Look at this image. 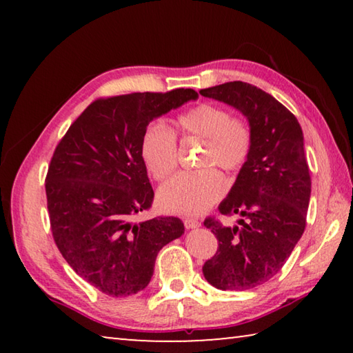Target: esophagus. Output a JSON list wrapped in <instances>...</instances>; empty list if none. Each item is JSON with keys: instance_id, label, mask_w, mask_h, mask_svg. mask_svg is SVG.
Segmentation results:
<instances>
[{"instance_id": "esophagus-1", "label": "esophagus", "mask_w": 353, "mask_h": 353, "mask_svg": "<svg viewBox=\"0 0 353 353\" xmlns=\"http://www.w3.org/2000/svg\"><path fill=\"white\" fill-rule=\"evenodd\" d=\"M183 225L187 227V229H198V227H201V221L194 219V218H185Z\"/></svg>"}]
</instances>
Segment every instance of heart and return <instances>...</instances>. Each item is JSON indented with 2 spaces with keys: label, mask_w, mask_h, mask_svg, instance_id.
<instances>
[{
  "label": "heart",
  "mask_w": 353,
  "mask_h": 353,
  "mask_svg": "<svg viewBox=\"0 0 353 353\" xmlns=\"http://www.w3.org/2000/svg\"><path fill=\"white\" fill-rule=\"evenodd\" d=\"M176 132L204 141L199 163L238 171L252 151V130L241 118L230 117L214 104H199L181 113ZM140 154L155 181H165L177 166V140L172 130L160 123L145 129ZM225 193V181L214 168L183 171L165 183L159 193V204L168 213L199 214L208 210Z\"/></svg>",
  "instance_id": "heart-1"
}]
</instances>
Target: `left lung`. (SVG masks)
<instances>
[{
  "mask_svg": "<svg viewBox=\"0 0 353 353\" xmlns=\"http://www.w3.org/2000/svg\"><path fill=\"white\" fill-rule=\"evenodd\" d=\"M199 93L235 107L252 130L248 162L218 207L221 214H240L238 225L204 221L218 250L202 272L218 290H250L282 270L305 230L312 179L303 134L283 104L252 83L225 82Z\"/></svg>",
  "mask_w": 353,
  "mask_h": 353,
  "instance_id": "8db88e82",
  "label": "left lung"
}]
</instances>
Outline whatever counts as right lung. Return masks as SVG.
I'll return each mask as SVG.
<instances>
[{
	"label": "right lung",
	"mask_w": 353,
	"mask_h": 353,
	"mask_svg": "<svg viewBox=\"0 0 353 353\" xmlns=\"http://www.w3.org/2000/svg\"><path fill=\"white\" fill-rule=\"evenodd\" d=\"M191 99H198L191 88L99 98L52 154L45 181L52 238L77 276L107 296L145 290L160 249L183 234L174 216L134 218L154 199L141 135L154 118Z\"/></svg>",
	"instance_id": "obj_1"
}]
</instances>
